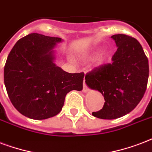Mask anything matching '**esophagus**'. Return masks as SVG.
Listing matches in <instances>:
<instances>
[{
    "label": "esophagus",
    "instance_id": "esophagus-1",
    "mask_svg": "<svg viewBox=\"0 0 152 152\" xmlns=\"http://www.w3.org/2000/svg\"><path fill=\"white\" fill-rule=\"evenodd\" d=\"M88 88L87 87L86 84H85V82H84V87H83V91L84 92H87V91H88Z\"/></svg>",
    "mask_w": 152,
    "mask_h": 152
}]
</instances>
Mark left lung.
I'll use <instances>...</instances> for the list:
<instances>
[{
	"label": "left lung",
	"instance_id": "obj_1",
	"mask_svg": "<svg viewBox=\"0 0 152 152\" xmlns=\"http://www.w3.org/2000/svg\"><path fill=\"white\" fill-rule=\"evenodd\" d=\"M117 51L112 63L106 64L85 75V83L104 97L102 109L92 112L95 117L113 120L124 116L138 105L145 93L149 76L148 57L136 39L115 34Z\"/></svg>",
	"mask_w": 152,
	"mask_h": 152
}]
</instances>
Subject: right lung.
Returning <instances> with one entry per match:
<instances>
[{
    "mask_svg": "<svg viewBox=\"0 0 152 152\" xmlns=\"http://www.w3.org/2000/svg\"><path fill=\"white\" fill-rule=\"evenodd\" d=\"M61 38L31 33L17 41L4 68L10 101L26 117L45 120L62 109L67 93L83 89L84 72L68 73L54 64L53 48Z\"/></svg>",
    "mask_w": 152,
    "mask_h": 152,
    "instance_id": "right-lung-1",
    "label": "right lung"
}]
</instances>
